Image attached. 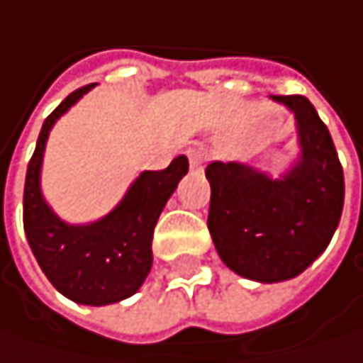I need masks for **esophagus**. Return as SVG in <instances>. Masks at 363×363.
I'll list each match as a JSON object with an SVG mask.
<instances>
[{"mask_svg":"<svg viewBox=\"0 0 363 363\" xmlns=\"http://www.w3.org/2000/svg\"><path fill=\"white\" fill-rule=\"evenodd\" d=\"M186 155H189V162H191V168H201L203 166V153H201V149H195L191 147L186 151Z\"/></svg>","mask_w":363,"mask_h":363,"instance_id":"1","label":"esophagus"}]
</instances>
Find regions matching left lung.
I'll return each mask as SVG.
<instances>
[{
	"mask_svg": "<svg viewBox=\"0 0 363 363\" xmlns=\"http://www.w3.org/2000/svg\"><path fill=\"white\" fill-rule=\"evenodd\" d=\"M297 120L301 155L280 179L237 162H212L208 228L220 259L239 277L280 282L328 247L343 212L345 179L326 124L303 95H272Z\"/></svg>",
	"mask_w": 363,
	"mask_h": 363,
	"instance_id": "1",
	"label": "left lung"
}]
</instances>
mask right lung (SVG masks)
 <instances>
[{"label": "right lung", "mask_w": 363, "mask_h": 363, "mask_svg": "<svg viewBox=\"0 0 363 363\" xmlns=\"http://www.w3.org/2000/svg\"><path fill=\"white\" fill-rule=\"evenodd\" d=\"M70 93L51 112L37 139L24 182V233L41 270L68 299L83 306H108L139 291L151 270V239L157 218L189 170L179 155L166 170H145L108 216L91 224H66L41 193V164L51 126L86 91Z\"/></svg>", "instance_id": "1"}]
</instances>
